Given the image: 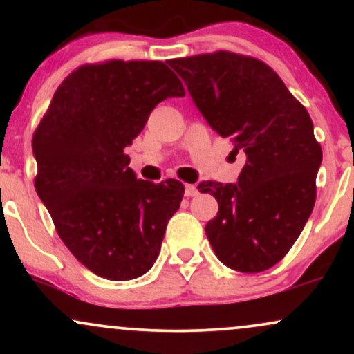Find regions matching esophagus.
I'll return each mask as SVG.
<instances>
[{
  "instance_id": "1",
  "label": "esophagus",
  "mask_w": 354,
  "mask_h": 354,
  "mask_svg": "<svg viewBox=\"0 0 354 354\" xmlns=\"http://www.w3.org/2000/svg\"><path fill=\"white\" fill-rule=\"evenodd\" d=\"M198 194V188L194 185H186L185 186V196H188V198H193V196H196Z\"/></svg>"
}]
</instances>
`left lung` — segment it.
Masks as SVG:
<instances>
[{
    "label": "left lung",
    "instance_id": "1",
    "mask_svg": "<svg viewBox=\"0 0 354 354\" xmlns=\"http://www.w3.org/2000/svg\"><path fill=\"white\" fill-rule=\"evenodd\" d=\"M194 106L233 153L245 151L236 183L201 181L218 214L206 225L214 254L231 270L259 273L281 261L310 218L323 151L306 108L263 61L218 51L169 59Z\"/></svg>",
    "mask_w": 354,
    "mask_h": 354
}]
</instances>
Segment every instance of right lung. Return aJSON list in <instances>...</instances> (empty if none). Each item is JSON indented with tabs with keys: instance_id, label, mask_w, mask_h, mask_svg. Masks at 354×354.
Returning <instances> with one entry per match:
<instances>
[{
	"instance_id": "right-lung-1",
	"label": "right lung",
	"mask_w": 354,
	"mask_h": 354,
	"mask_svg": "<svg viewBox=\"0 0 354 354\" xmlns=\"http://www.w3.org/2000/svg\"><path fill=\"white\" fill-rule=\"evenodd\" d=\"M181 96L161 61L84 64L59 84L35 131L36 193L68 250L101 278L135 279L160 254L185 186L138 180L124 149L158 103Z\"/></svg>"
}]
</instances>
